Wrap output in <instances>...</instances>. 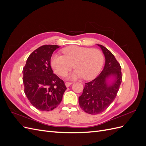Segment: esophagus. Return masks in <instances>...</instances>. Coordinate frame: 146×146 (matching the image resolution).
<instances>
[{
    "label": "esophagus",
    "instance_id": "1",
    "mask_svg": "<svg viewBox=\"0 0 146 146\" xmlns=\"http://www.w3.org/2000/svg\"><path fill=\"white\" fill-rule=\"evenodd\" d=\"M71 84H72L71 82H66L65 85L66 87H69L70 85H71Z\"/></svg>",
    "mask_w": 146,
    "mask_h": 146
}]
</instances>
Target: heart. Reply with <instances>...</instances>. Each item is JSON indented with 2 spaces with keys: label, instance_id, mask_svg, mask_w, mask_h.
I'll return each instance as SVG.
<instances>
[{
  "label": "heart",
  "instance_id": "1",
  "mask_svg": "<svg viewBox=\"0 0 146 146\" xmlns=\"http://www.w3.org/2000/svg\"><path fill=\"white\" fill-rule=\"evenodd\" d=\"M63 55L54 54L50 59L53 70L59 76H64L73 64L76 69L69 75L70 79L83 77L85 80L94 78L99 74L104 63V56L97 48L70 46L62 50Z\"/></svg>",
  "mask_w": 146,
  "mask_h": 146
}]
</instances>
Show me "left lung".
Listing matches in <instances>:
<instances>
[{
    "label": "left lung",
    "instance_id": "obj_1",
    "mask_svg": "<svg viewBox=\"0 0 146 146\" xmlns=\"http://www.w3.org/2000/svg\"><path fill=\"white\" fill-rule=\"evenodd\" d=\"M98 46L105 58L104 69L94 80L85 83L78 98L80 108L91 114L101 113L109 107L116 98L122 80L121 67L114 55L104 46Z\"/></svg>",
    "mask_w": 146,
    "mask_h": 146
}]
</instances>
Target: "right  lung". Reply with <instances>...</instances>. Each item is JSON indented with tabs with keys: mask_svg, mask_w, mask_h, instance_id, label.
<instances>
[{
	"mask_svg": "<svg viewBox=\"0 0 146 146\" xmlns=\"http://www.w3.org/2000/svg\"><path fill=\"white\" fill-rule=\"evenodd\" d=\"M60 46L44 45L31 54L23 68L24 92L34 107L40 111L54 110L62 100L66 90L64 82L54 74L50 59Z\"/></svg>",
	"mask_w": 146,
	"mask_h": 146,
	"instance_id": "obj_1",
	"label": "right lung"
}]
</instances>
